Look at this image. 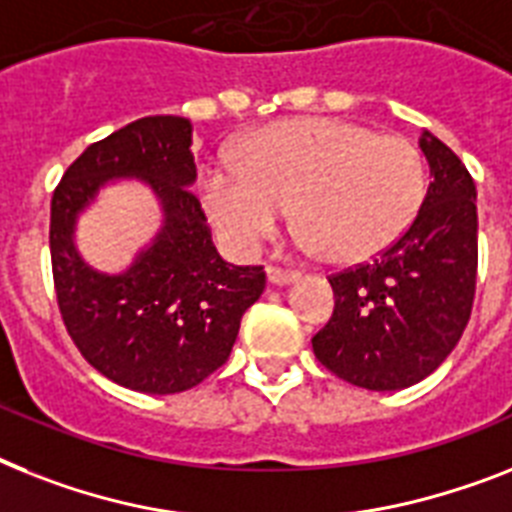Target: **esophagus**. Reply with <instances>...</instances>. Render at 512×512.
<instances>
[{"instance_id": "esophagus-1", "label": "esophagus", "mask_w": 512, "mask_h": 512, "mask_svg": "<svg viewBox=\"0 0 512 512\" xmlns=\"http://www.w3.org/2000/svg\"><path fill=\"white\" fill-rule=\"evenodd\" d=\"M266 277H269L272 285H290V282L298 280V272H287V269H280V266H269Z\"/></svg>"}]
</instances>
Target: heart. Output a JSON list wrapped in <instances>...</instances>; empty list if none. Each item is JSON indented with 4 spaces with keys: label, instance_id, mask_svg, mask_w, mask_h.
<instances>
[{
    "label": "heart",
    "instance_id": "1",
    "mask_svg": "<svg viewBox=\"0 0 512 512\" xmlns=\"http://www.w3.org/2000/svg\"><path fill=\"white\" fill-rule=\"evenodd\" d=\"M235 164L206 167L201 188L238 251L259 246L290 206L293 227L324 259H371L413 225L426 196L421 151L353 122H285L246 143Z\"/></svg>",
    "mask_w": 512,
    "mask_h": 512
}]
</instances>
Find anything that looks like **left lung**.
Returning a JSON list of instances; mask_svg holds the SVG:
<instances>
[{
    "label": "left lung",
    "mask_w": 512,
    "mask_h": 512,
    "mask_svg": "<svg viewBox=\"0 0 512 512\" xmlns=\"http://www.w3.org/2000/svg\"><path fill=\"white\" fill-rule=\"evenodd\" d=\"M432 183L413 225L371 264L329 277L332 319L314 353L335 377L392 392L429 377L458 345L476 295V185L453 149L424 133Z\"/></svg>",
    "instance_id": "left-lung-1"
}]
</instances>
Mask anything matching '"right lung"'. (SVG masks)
<instances>
[{
	"label": "right lung",
	"mask_w": 512,
	"mask_h": 512,
	"mask_svg": "<svg viewBox=\"0 0 512 512\" xmlns=\"http://www.w3.org/2000/svg\"><path fill=\"white\" fill-rule=\"evenodd\" d=\"M112 176L149 182L165 211L155 243L122 275L91 270L72 243L74 219ZM193 180L190 122L156 114L91 143L52 196L49 248L67 335L99 374L146 395H175L214 374L266 287L264 266L219 256Z\"/></svg>",
	"instance_id": "right-lung-1"
}]
</instances>
